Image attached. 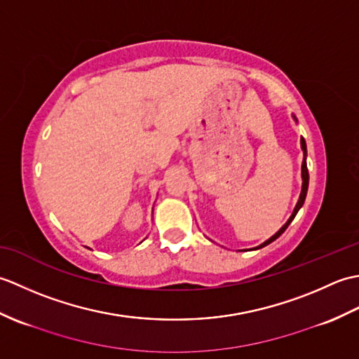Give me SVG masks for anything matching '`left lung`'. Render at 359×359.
<instances>
[{
    "instance_id": "8db88e82",
    "label": "left lung",
    "mask_w": 359,
    "mask_h": 359,
    "mask_svg": "<svg viewBox=\"0 0 359 359\" xmlns=\"http://www.w3.org/2000/svg\"><path fill=\"white\" fill-rule=\"evenodd\" d=\"M292 117H293V120L296 121L297 123V118L293 116L292 114ZM301 149H302V154H304V158H302V166H301V177H302V188H301V194H299V199H297V203H296V207H294V210H293V212H292V216L288 217V220L287 222L282 225L280 228H279V231H276L274 233L270 239H266L264 243H261V245H257L256 248H251V250H259V248H262V247H265V245H269V243H271L273 241H276L279 236L284 233L285 230H287V226L292 224V220L294 219V216L297 215V211L301 210V207L304 205V201H306V196H307V189H309V170H307V144H306V140L302 139L301 137Z\"/></svg>"
}]
</instances>
